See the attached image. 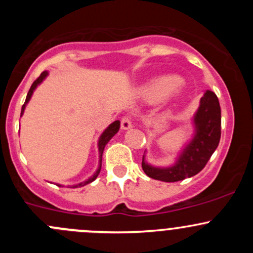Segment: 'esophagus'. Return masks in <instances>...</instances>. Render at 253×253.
<instances>
[{
  "label": "esophagus",
  "mask_w": 253,
  "mask_h": 253,
  "mask_svg": "<svg viewBox=\"0 0 253 253\" xmlns=\"http://www.w3.org/2000/svg\"><path fill=\"white\" fill-rule=\"evenodd\" d=\"M131 127H132L131 119H129L128 116L122 117V120H121V128L122 129H128V128H131Z\"/></svg>",
  "instance_id": "esophagus-1"
}]
</instances>
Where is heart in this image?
Returning a JSON list of instances; mask_svg holds the SVG:
<instances>
[{
	"mask_svg": "<svg viewBox=\"0 0 253 253\" xmlns=\"http://www.w3.org/2000/svg\"><path fill=\"white\" fill-rule=\"evenodd\" d=\"M181 82L176 77H158L142 86L139 94L149 103H158L163 98H171L180 91Z\"/></svg>",
	"mask_w": 253,
	"mask_h": 253,
	"instance_id": "obj_1",
	"label": "heart"
}]
</instances>
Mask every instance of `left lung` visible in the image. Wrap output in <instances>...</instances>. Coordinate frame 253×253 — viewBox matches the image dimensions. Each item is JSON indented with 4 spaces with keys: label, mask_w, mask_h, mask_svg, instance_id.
<instances>
[{
    "label": "left lung",
    "mask_w": 253,
    "mask_h": 253,
    "mask_svg": "<svg viewBox=\"0 0 253 253\" xmlns=\"http://www.w3.org/2000/svg\"><path fill=\"white\" fill-rule=\"evenodd\" d=\"M195 134L183 148L176 163L168 168H155L145 162L143 155L142 169L149 177L164 182H176L197 175L218 147L221 134V111L218 96L207 90L201 98L200 108L193 116Z\"/></svg>",
    "instance_id": "left-lung-1"
}]
</instances>
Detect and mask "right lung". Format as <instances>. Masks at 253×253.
Returning a JSON list of instances; mask_svg holds the SVG:
<instances>
[{"label":"right lung","mask_w":253,"mask_h":253,"mask_svg":"<svg viewBox=\"0 0 253 253\" xmlns=\"http://www.w3.org/2000/svg\"><path fill=\"white\" fill-rule=\"evenodd\" d=\"M47 75H48L47 71H44V72H42V75L39 76V77H38L37 79H35L34 83L32 84V86H30L29 91H28V94H27V99H25L24 105L22 106V112H20V115H23V112H24V109H25V106H27L28 101H29V100H30V98H32L33 91H34V90H35V88H37V86L39 85V84L42 83V82L44 81L45 78H46V76H47ZM119 129H120V121H115V122H112V124L110 125V126H109L108 128H106L105 131L103 132V133H101L100 138H99V142H98V147H99V163H100V165H99L98 170H96L95 174H94L93 176H91V177H89L88 180L83 181V182L78 183V185H73V186H72V188H76V187H83V186H85V185H88V183L93 182V181L95 180L96 177H98L99 172H100V169H101V157H103L104 148H105V145L108 144V142L110 141V139L112 138V137H114L115 134H116L117 132H119ZM57 186H61V185H57Z\"/></svg>","instance_id":"1"}]
</instances>
